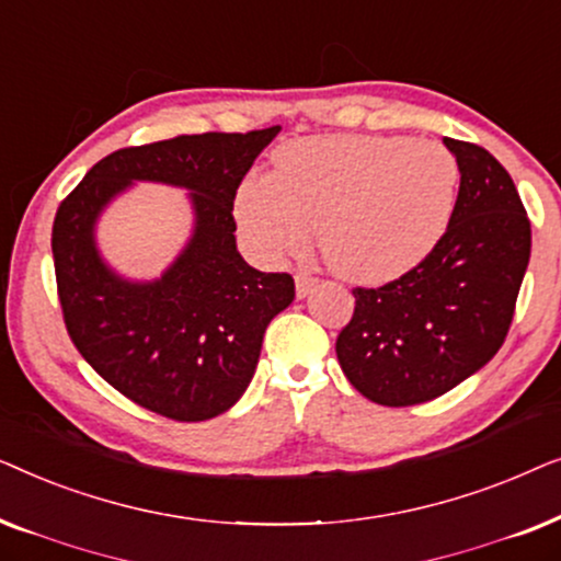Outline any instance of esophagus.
I'll use <instances>...</instances> for the list:
<instances>
[{"label": "esophagus", "mask_w": 561, "mask_h": 561, "mask_svg": "<svg viewBox=\"0 0 561 561\" xmlns=\"http://www.w3.org/2000/svg\"><path fill=\"white\" fill-rule=\"evenodd\" d=\"M313 286H317V278H313L311 273H306V271H298L296 273V294H298V298L309 296V290Z\"/></svg>", "instance_id": "esophagus-1"}]
</instances>
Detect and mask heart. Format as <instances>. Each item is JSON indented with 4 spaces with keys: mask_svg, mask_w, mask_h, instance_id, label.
I'll use <instances>...</instances> for the list:
<instances>
[{
    "mask_svg": "<svg viewBox=\"0 0 561 561\" xmlns=\"http://www.w3.org/2000/svg\"><path fill=\"white\" fill-rule=\"evenodd\" d=\"M459 168L432 140L327 135L280 145L273 175L237 191L242 234L267 260L301 255L313 229L342 278L386 283L416 267L447 232Z\"/></svg>",
    "mask_w": 561,
    "mask_h": 561,
    "instance_id": "1",
    "label": "heart"
}]
</instances>
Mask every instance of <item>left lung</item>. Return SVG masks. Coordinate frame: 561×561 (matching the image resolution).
<instances>
[{
    "mask_svg": "<svg viewBox=\"0 0 561 561\" xmlns=\"http://www.w3.org/2000/svg\"><path fill=\"white\" fill-rule=\"evenodd\" d=\"M459 194L439 244L401 278L352 288L336 359L365 398L416 405L459 386L508 336L531 257V221L508 171L474 142L444 137Z\"/></svg>",
    "mask_w": 561,
    "mask_h": 561,
    "instance_id": "1",
    "label": "left lung"
}]
</instances>
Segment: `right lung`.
I'll list each match as a JSON object with an SVG mask.
<instances>
[{
	"label": "right lung",
	"mask_w": 561,
	"mask_h": 561,
	"mask_svg": "<svg viewBox=\"0 0 561 561\" xmlns=\"http://www.w3.org/2000/svg\"><path fill=\"white\" fill-rule=\"evenodd\" d=\"M280 127L179 135L114 150L60 202L53 265L66 332L129 401L173 421H206L240 401L265 327L294 301L288 273H260L234 242V196ZM133 180L194 190L197 232L163 279L127 284L105 271L93 221Z\"/></svg>",
	"instance_id": "add662e5"
}]
</instances>
